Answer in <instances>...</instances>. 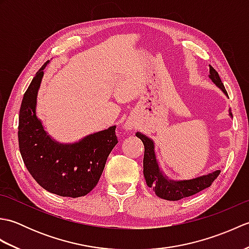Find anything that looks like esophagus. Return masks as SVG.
<instances>
[{"label":"esophagus","mask_w":249,"mask_h":249,"mask_svg":"<svg viewBox=\"0 0 249 249\" xmlns=\"http://www.w3.org/2000/svg\"><path fill=\"white\" fill-rule=\"evenodd\" d=\"M123 127L124 129L128 130V131H133L134 129L137 128V122L133 119H128L127 121L125 122V123L123 124Z\"/></svg>","instance_id":"obj_1"}]
</instances>
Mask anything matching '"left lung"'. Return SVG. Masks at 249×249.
<instances>
[{
    "instance_id": "left-lung-1",
    "label": "left lung",
    "mask_w": 249,
    "mask_h": 249,
    "mask_svg": "<svg viewBox=\"0 0 249 249\" xmlns=\"http://www.w3.org/2000/svg\"><path fill=\"white\" fill-rule=\"evenodd\" d=\"M210 66L209 78L212 80L216 87H218L224 92L226 96H228L226 89L221 82L218 72L214 68ZM229 115L232 118L231 110L229 109ZM144 145V157H143V174L146 185L152 187L157 197L161 199L177 201L179 199L190 197L201 190L210 187L214 179L219 176L220 170H215L211 173L204 174L190 179H171L169 178L160 167L158 160L155 153V143L149 137L141 134L140 131L136 134Z\"/></svg>"
}]
</instances>
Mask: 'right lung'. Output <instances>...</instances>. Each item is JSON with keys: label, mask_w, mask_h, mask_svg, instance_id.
Here are the masks:
<instances>
[{"label": "right lung", "mask_w": 249, "mask_h": 249, "mask_svg": "<svg viewBox=\"0 0 249 249\" xmlns=\"http://www.w3.org/2000/svg\"><path fill=\"white\" fill-rule=\"evenodd\" d=\"M47 61L23 95L19 112L20 154L31 176L49 193L78 198L96 186L115 144L116 126L88 135L73 143H61L47 133L37 118V95Z\"/></svg>", "instance_id": "obj_1"}]
</instances>
